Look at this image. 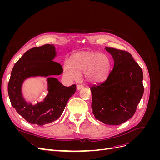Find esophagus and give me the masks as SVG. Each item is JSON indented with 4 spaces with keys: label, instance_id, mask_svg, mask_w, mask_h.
<instances>
[{
    "label": "esophagus",
    "instance_id": "1",
    "mask_svg": "<svg viewBox=\"0 0 160 160\" xmlns=\"http://www.w3.org/2000/svg\"><path fill=\"white\" fill-rule=\"evenodd\" d=\"M77 89H78V90H81V89L83 88V85H77Z\"/></svg>",
    "mask_w": 160,
    "mask_h": 160
}]
</instances>
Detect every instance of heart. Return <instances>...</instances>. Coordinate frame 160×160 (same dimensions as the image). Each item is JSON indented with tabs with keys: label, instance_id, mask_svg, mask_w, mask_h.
<instances>
[{
	"label": "heart",
	"instance_id": "heart-1",
	"mask_svg": "<svg viewBox=\"0 0 160 160\" xmlns=\"http://www.w3.org/2000/svg\"><path fill=\"white\" fill-rule=\"evenodd\" d=\"M111 71L109 58L99 52H81L67 60L64 65L65 75L70 79L77 80L79 74L85 73L90 83H99L108 78Z\"/></svg>",
	"mask_w": 160,
	"mask_h": 160
}]
</instances>
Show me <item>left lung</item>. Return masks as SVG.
Here are the masks:
<instances>
[{
  "label": "left lung",
  "mask_w": 160,
  "mask_h": 160,
  "mask_svg": "<svg viewBox=\"0 0 160 160\" xmlns=\"http://www.w3.org/2000/svg\"><path fill=\"white\" fill-rule=\"evenodd\" d=\"M114 61L113 70L103 83L90 88L95 118L105 124L117 125L135 113L144 88L141 67L129 52L115 48L105 49Z\"/></svg>",
  "instance_id": "left-lung-1"
}]
</instances>
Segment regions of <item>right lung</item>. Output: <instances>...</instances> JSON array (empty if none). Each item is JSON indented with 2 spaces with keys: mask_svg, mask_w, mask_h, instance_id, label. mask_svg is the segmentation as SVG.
<instances>
[{
  "mask_svg": "<svg viewBox=\"0 0 160 160\" xmlns=\"http://www.w3.org/2000/svg\"><path fill=\"white\" fill-rule=\"evenodd\" d=\"M57 52L53 45L47 44L27 51L14 65L8 85L11 105L28 122L41 126L60 118L71 97L75 93L76 85L65 87L53 75L62 72L59 62L53 61ZM49 76V93L42 102L28 104L22 95L23 81L30 76Z\"/></svg>",
  "mask_w": 160,
  "mask_h": 160,
  "instance_id": "1",
  "label": "right lung"
}]
</instances>
